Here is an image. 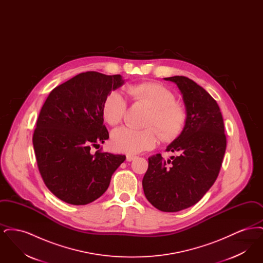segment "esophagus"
<instances>
[{
    "instance_id": "34e87169",
    "label": "esophagus",
    "mask_w": 263,
    "mask_h": 263,
    "mask_svg": "<svg viewBox=\"0 0 263 263\" xmlns=\"http://www.w3.org/2000/svg\"><path fill=\"white\" fill-rule=\"evenodd\" d=\"M135 159H136V156H133V155H127V156H126L127 162H131V161H133V160H135Z\"/></svg>"
}]
</instances>
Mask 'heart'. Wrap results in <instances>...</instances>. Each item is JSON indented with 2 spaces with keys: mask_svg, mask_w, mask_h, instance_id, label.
Wrapping results in <instances>:
<instances>
[{
  "mask_svg": "<svg viewBox=\"0 0 263 263\" xmlns=\"http://www.w3.org/2000/svg\"><path fill=\"white\" fill-rule=\"evenodd\" d=\"M135 100L143 101L152 107L147 126L139 130L123 126L113 131L111 136L113 148L128 155H135L154 148L163 136L164 140H173L179 136L187 121L186 109L176 103L175 93L158 83H140L127 88ZM127 100L120 90L109 91L102 102L101 112L104 120L110 124L120 123L125 115ZM151 125L157 126L162 133Z\"/></svg>",
  "mask_w": 263,
  "mask_h": 263,
  "instance_id": "heart-1",
  "label": "heart"
}]
</instances>
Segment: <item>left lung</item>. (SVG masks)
Listing matches in <instances>:
<instances>
[{
  "label": "left lung",
  "mask_w": 263,
  "mask_h": 263,
  "mask_svg": "<svg viewBox=\"0 0 263 263\" xmlns=\"http://www.w3.org/2000/svg\"><path fill=\"white\" fill-rule=\"evenodd\" d=\"M176 84L187 111L181 134L166 147L177 153L164 161L150 157L142 184L146 198L163 212H178L196 204L217 179L225 155L227 139L217 101L183 76L164 78Z\"/></svg>",
  "instance_id": "obj_1"
}]
</instances>
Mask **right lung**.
<instances>
[{
  "label": "right lung",
  "instance_id": "add662e5",
  "mask_svg": "<svg viewBox=\"0 0 263 263\" xmlns=\"http://www.w3.org/2000/svg\"><path fill=\"white\" fill-rule=\"evenodd\" d=\"M123 83L120 75L81 73L54 88L45 100L32 143L41 177L60 200L72 205L97 200L125 161L122 155L90 153L109 138L102 102Z\"/></svg>",
  "mask_w": 263,
  "mask_h": 263
}]
</instances>
